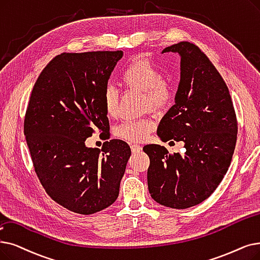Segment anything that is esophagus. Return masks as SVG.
Returning <instances> with one entry per match:
<instances>
[{
  "mask_svg": "<svg viewBox=\"0 0 260 260\" xmlns=\"http://www.w3.org/2000/svg\"><path fill=\"white\" fill-rule=\"evenodd\" d=\"M131 150L133 153H138L142 150V146H140L139 144H132L131 145Z\"/></svg>",
  "mask_w": 260,
  "mask_h": 260,
  "instance_id": "34e87169",
  "label": "esophagus"
}]
</instances>
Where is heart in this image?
Masks as SVG:
<instances>
[{
  "instance_id": "heart-1",
  "label": "heart",
  "mask_w": 260,
  "mask_h": 260,
  "mask_svg": "<svg viewBox=\"0 0 260 260\" xmlns=\"http://www.w3.org/2000/svg\"><path fill=\"white\" fill-rule=\"evenodd\" d=\"M121 84L129 89L143 92V103L146 107L159 109L170 99L171 86L160 70L146 58L133 60L121 74ZM103 104L107 117H115L118 111V91L115 87L107 86L103 93ZM155 128V122L150 118L128 119L115 127L118 137L132 142H141L148 138Z\"/></svg>"
}]
</instances>
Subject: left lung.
<instances>
[{"label":"left lung","mask_w":260,"mask_h":260,"mask_svg":"<svg viewBox=\"0 0 260 260\" xmlns=\"http://www.w3.org/2000/svg\"><path fill=\"white\" fill-rule=\"evenodd\" d=\"M180 56V81L174 105L157 128L162 141H183L184 154L169 155L160 144H148V186L160 205L196 206L217 189L231 165L237 141V120L229 88L197 46L179 42L161 53Z\"/></svg>","instance_id":"obj_1"}]
</instances>
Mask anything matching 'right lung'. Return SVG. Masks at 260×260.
Here are the masks:
<instances>
[{"label": "right lung", "instance_id": "1", "mask_svg": "<svg viewBox=\"0 0 260 260\" xmlns=\"http://www.w3.org/2000/svg\"><path fill=\"white\" fill-rule=\"evenodd\" d=\"M122 51L63 53L44 68L32 88L24 135L35 172L47 193L73 212L91 214L119 196L131 156L122 140L102 150L85 141L109 128L103 93Z\"/></svg>", "mask_w": 260, "mask_h": 260}]
</instances>
